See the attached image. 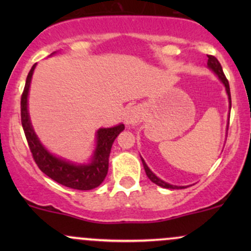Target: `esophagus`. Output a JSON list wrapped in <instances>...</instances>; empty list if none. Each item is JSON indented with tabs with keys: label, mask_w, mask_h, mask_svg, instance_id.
<instances>
[{
	"label": "esophagus",
	"mask_w": 251,
	"mask_h": 251,
	"mask_svg": "<svg viewBox=\"0 0 251 251\" xmlns=\"http://www.w3.org/2000/svg\"><path fill=\"white\" fill-rule=\"evenodd\" d=\"M140 118H142V111L138 106H133V107L128 108L125 114V122L128 125H134V124L139 123Z\"/></svg>",
	"instance_id": "esophagus-1"
}]
</instances>
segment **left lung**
Masks as SVG:
<instances>
[{"label": "left lung", "instance_id": "obj_1", "mask_svg": "<svg viewBox=\"0 0 251 251\" xmlns=\"http://www.w3.org/2000/svg\"><path fill=\"white\" fill-rule=\"evenodd\" d=\"M208 66H209V68H211V70L214 71L216 74H217L218 77L221 79V81L224 83V86H226L227 97H229V106H230V108H231V94H230L229 81H227L226 75H224L223 70H222V66H221L220 61H218V60L216 59L214 55H208ZM142 160H143V158H142ZM143 165H144V169H145L146 175H148V177L150 178V180L153 181V183L157 184V185L162 186V188H165V189H184V188H185V186H176V185H171V184L165 183V181L159 179V178H158L157 176H155L153 172H152L151 170L148 168V165H146L144 160H143Z\"/></svg>", "mask_w": 251, "mask_h": 251}]
</instances>
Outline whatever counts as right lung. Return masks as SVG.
Wrapping results in <instances>:
<instances>
[{
    "label": "right lung",
    "mask_w": 251,
    "mask_h": 251,
    "mask_svg": "<svg viewBox=\"0 0 251 251\" xmlns=\"http://www.w3.org/2000/svg\"><path fill=\"white\" fill-rule=\"evenodd\" d=\"M35 66L36 63L33 65L28 73L21 96V123L34 162L43 174L67 188L75 190H92L97 188L102 183L107 175L108 157L112 144L118 134L124 131L125 126L120 124L111 128H100L97 132V149L92 163L88 165H75V164L54 157L43 148L42 144L37 139L35 132L30 125L29 114H28L27 98Z\"/></svg>",
    "instance_id": "right-lung-1"
}]
</instances>
